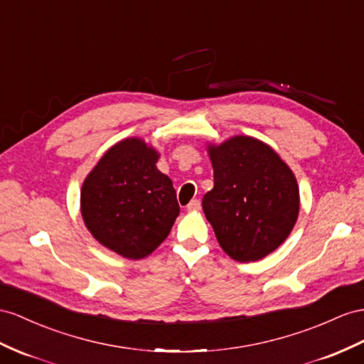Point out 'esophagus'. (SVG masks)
<instances>
[{"label": "esophagus", "mask_w": 364, "mask_h": 364, "mask_svg": "<svg viewBox=\"0 0 364 364\" xmlns=\"http://www.w3.org/2000/svg\"><path fill=\"white\" fill-rule=\"evenodd\" d=\"M200 208H201V203L198 201V200H192L189 204H188V210H191V212H193V210H200Z\"/></svg>", "instance_id": "obj_1"}]
</instances>
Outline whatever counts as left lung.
I'll use <instances>...</instances> for the list:
<instances>
[{
	"label": "left lung",
	"mask_w": 364,
	"mask_h": 364,
	"mask_svg": "<svg viewBox=\"0 0 364 364\" xmlns=\"http://www.w3.org/2000/svg\"><path fill=\"white\" fill-rule=\"evenodd\" d=\"M213 189L203 210L225 252L240 263L258 262L284 243L300 212L295 175L271 146L237 135L209 144Z\"/></svg>",
	"instance_id": "1"
}]
</instances>
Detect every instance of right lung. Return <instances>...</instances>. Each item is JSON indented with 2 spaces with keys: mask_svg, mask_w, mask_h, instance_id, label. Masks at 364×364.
<instances>
[{
  "mask_svg": "<svg viewBox=\"0 0 364 364\" xmlns=\"http://www.w3.org/2000/svg\"><path fill=\"white\" fill-rule=\"evenodd\" d=\"M158 154L141 138L112 146L86 176L81 215L98 243L118 255H151L180 213L171 178L156 169Z\"/></svg>",
  "mask_w": 364,
  "mask_h": 364,
  "instance_id": "obj_1",
  "label": "right lung"
}]
</instances>
